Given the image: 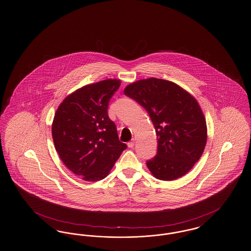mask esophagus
Segmentation results:
<instances>
[{"mask_svg":"<svg viewBox=\"0 0 251 251\" xmlns=\"http://www.w3.org/2000/svg\"><path fill=\"white\" fill-rule=\"evenodd\" d=\"M128 147H129L130 149H132V148L134 147V139H132V140L128 143Z\"/></svg>","mask_w":251,"mask_h":251,"instance_id":"34e87169","label":"esophagus"}]
</instances>
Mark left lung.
<instances>
[{
  "label": "left lung",
  "instance_id": "left-lung-1",
  "mask_svg": "<svg viewBox=\"0 0 251 251\" xmlns=\"http://www.w3.org/2000/svg\"><path fill=\"white\" fill-rule=\"evenodd\" d=\"M124 94L147 110L154 125L158 149L147 161L152 175L164 181L186 175L199 161L207 140L197 100L176 83L155 77L130 84Z\"/></svg>",
  "mask_w": 251,
  "mask_h": 251
}]
</instances>
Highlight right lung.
Masks as SVG:
<instances>
[{
  "mask_svg": "<svg viewBox=\"0 0 251 251\" xmlns=\"http://www.w3.org/2000/svg\"><path fill=\"white\" fill-rule=\"evenodd\" d=\"M121 81L87 85L67 96L56 111L52 137L60 160L85 181L107 176L127 145L119 139L108 104Z\"/></svg>",
  "mask_w": 251,
  "mask_h": 251,
  "instance_id": "add662e5",
  "label": "right lung"
}]
</instances>
